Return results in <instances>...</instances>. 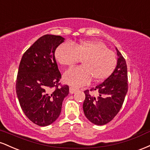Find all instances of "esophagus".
I'll use <instances>...</instances> for the list:
<instances>
[{
    "label": "esophagus",
    "mask_w": 150,
    "mask_h": 150,
    "mask_svg": "<svg viewBox=\"0 0 150 150\" xmlns=\"http://www.w3.org/2000/svg\"><path fill=\"white\" fill-rule=\"evenodd\" d=\"M77 89H75V87H70V94H74V93L77 92Z\"/></svg>",
    "instance_id": "34e87169"
}]
</instances>
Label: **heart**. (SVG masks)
<instances>
[{
  "label": "heart",
  "instance_id": "b5f03b06",
  "mask_svg": "<svg viewBox=\"0 0 150 150\" xmlns=\"http://www.w3.org/2000/svg\"><path fill=\"white\" fill-rule=\"evenodd\" d=\"M55 56L64 66H73L82 60V66L71 68L63 75L64 82L74 87L89 83L92 77L94 81L105 80L111 75L117 63L115 53L99 41H84L74 46L63 43L56 49Z\"/></svg>",
  "mask_w": 150,
  "mask_h": 150
}]
</instances>
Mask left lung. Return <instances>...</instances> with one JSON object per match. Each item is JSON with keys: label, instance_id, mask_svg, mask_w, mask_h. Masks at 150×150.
I'll return each mask as SVG.
<instances>
[{"label": "left lung", "instance_id": "8db88e82", "mask_svg": "<svg viewBox=\"0 0 150 150\" xmlns=\"http://www.w3.org/2000/svg\"><path fill=\"white\" fill-rule=\"evenodd\" d=\"M118 60L115 70L108 78L92 87L97 97L85 90L83 111L89 121L98 125L108 123L116 116L122 107L128 92V72L125 58L116 48Z\"/></svg>", "mask_w": 150, "mask_h": 150}]
</instances>
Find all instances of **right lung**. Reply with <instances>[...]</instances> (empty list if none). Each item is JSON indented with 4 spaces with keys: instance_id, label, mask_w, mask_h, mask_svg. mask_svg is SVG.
<instances>
[{
    "instance_id": "1",
    "label": "right lung",
    "mask_w": 150,
    "mask_h": 150,
    "mask_svg": "<svg viewBox=\"0 0 150 150\" xmlns=\"http://www.w3.org/2000/svg\"><path fill=\"white\" fill-rule=\"evenodd\" d=\"M65 39L46 34L38 39L22 56L16 81V93L25 116L39 126L53 123L61 112L69 93L68 85L58 87L61 75L55 51ZM53 87H56L52 90Z\"/></svg>"
}]
</instances>
